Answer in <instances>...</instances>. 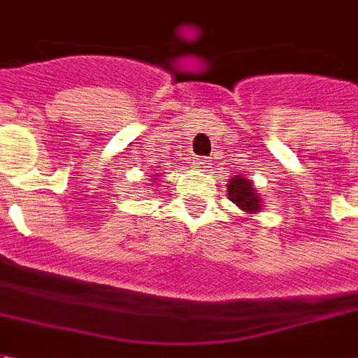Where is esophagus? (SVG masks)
<instances>
[{
    "mask_svg": "<svg viewBox=\"0 0 358 358\" xmlns=\"http://www.w3.org/2000/svg\"><path fill=\"white\" fill-rule=\"evenodd\" d=\"M210 164L213 163H210L209 159H205V157H201V159H197V161H195V166H197L199 171H209Z\"/></svg>",
    "mask_w": 358,
    "mask_h": 358,
    "instance_id": "obj_1",
    "label": "esophagus"
}]
</instances>
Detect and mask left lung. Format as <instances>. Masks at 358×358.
Returning <instances> with one entry per match:
<instances>
[{"label": "left lung", "mask_w": 358, "mask_h": 358, "mask_svg": "<svg viewBox=\"0 0 358 358\" xmlns=\"http://www.w3.org/2000/svg\"><path fill=\"white\" fill-rule=\"evenodd\" d=\"M230 201L236 203L245 215H257L263 210V199L249 178H243L241 174H234L226 184Z\"/></svg>", "instance_id": "obj_1"}]
</instances>
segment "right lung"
Listing matches in <instances>:
<instances>
[{"instance_id":"obj_1","label":"right lung","mask_w":358,"mask_h":358,"mask_svg":"<svg viewBox=\"0 0 358 358\" xmlns=\"http://www.w3.org/2000/svg\"><path fill=\"white\" fill-rule=\"evenodd\" d=\"M155 176H161V172H159V174H153V178H151V182H153V184H149V186H153V187L157 186V180L159 178H155Z\"/></svg>"}]
</instances>
